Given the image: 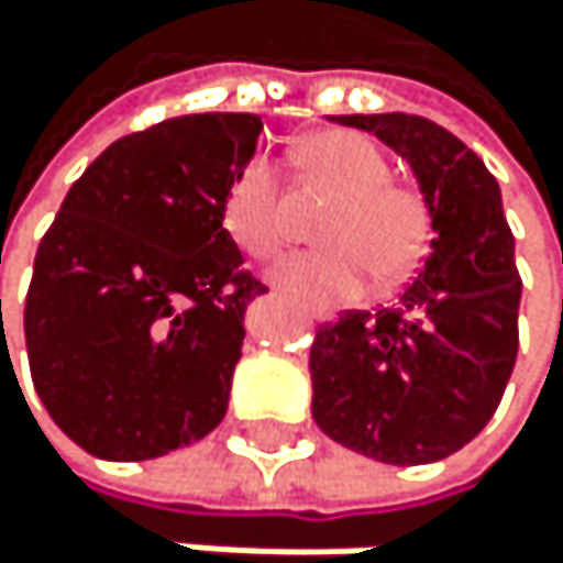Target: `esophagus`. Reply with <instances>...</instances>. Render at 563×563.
<instances>
[{"label":"esophagus","mask_w":563,"mask_h":563,"mask_svg":"<svg viewBox=\"0 0 563 563\" xmlns=\"http://www.w3.org/2000/svg\"><path fill=\"white\" fill-rule=\"evenodd\" d=\"M313 317H317V320H331V313H320V310H317Z\"/></svg>","instance_id":"1"}]
</instances>
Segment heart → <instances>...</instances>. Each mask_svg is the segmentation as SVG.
I'll use <instances>...</instances> for the list:
<instances>
[{
	"mask_svg": "<svg viewBox=\"0 0 563 563\" xmlns=\"http://www.w3.org/2000/svg\"><path fill=\"white\" fill-rule=\"evenodd\" d=\"M300 175L331 191L334 206L323 212L320 250L297 253L273 269V279L300 303L331 307L364 287L395 284L426 256L432 240V209L408 181L391 178L385 151L357 131H320L294 155ZM225 229L253 260H273L290 240L287 202L266 158L246 162L225 188Z\"/></svg>",
	"mask_w": 563,
	"mask_h": 563,
	"instance_id": "1",
	"label": "heart"
}]
</instances>
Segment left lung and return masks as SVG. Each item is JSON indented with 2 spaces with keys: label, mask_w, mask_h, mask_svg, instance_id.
Segmentation results:
<instances>
[{
  "label": "left lung",
  "mask_w": 563,
  "mask_h": 563,
  "mask_svg": "<svg viewBox=\"0 0 563 563\" xmlns=\"http://www.w3.org/2000/svg\"><path fill=\"white\" fill-rule=\"evenodd\" d=\"M412 165L432 253L395 307L344 310L310 344L313 419L391 466L439 463L493 419L517 364L520 273L500 185L456 134L419 114H344Z\"/></svg>",
  "instance_id": "1"
}]
</instances>
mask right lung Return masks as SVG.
<instances>
[{"instance_id":"add662e5","label":"right lung","mask_w":563,"mask_h":563,"mask_svg":"<svg viewBox=\"0 0 563 563\" xmlns=\"http://www.w3.org/2000/svg\"><path fill=\"white\" fill-rule=\"evenodd\" d=\"M256 114H188L114 141L40 240L23 328L40 401L90 456L141 463L209 435L266 287L222 225ZM2 307V303H0Z\"/></svg>"}]
</instances>
